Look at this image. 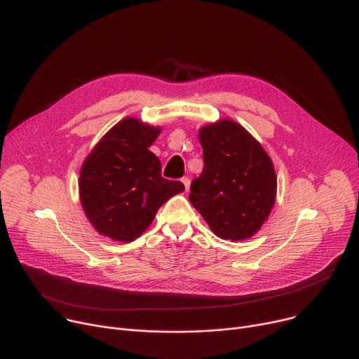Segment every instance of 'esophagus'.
<instances>
[{"mask_svg":"<svg viewBox=\"0 0 359 359\" xmlns=\"http://www.w3.org/2000/svg\"><path fill=\"white\" fill-rule=\"evenodd\" d=\"M182 183L184 184V191H186V192L189 191V187H191V180H189V177H182Z\"/></svg>","mask_w":359,"mask_h":359,"instance_id":"obj_1","label":"esophagus"}]
</instances>
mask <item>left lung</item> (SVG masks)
I'll return each mask as SVG.
<instances>
[{
  "label": "left lung",
  "mask_w": 359,
  "mask_h": 359,
  "mask_svg": "<svg viewBox=\"0 0 359 359\" xmlns=\"http://www.w3.org/2000/svg\"><path fill=\"white\" fill-rule=\"evenodd\" d=\"M199 141L205 165L191 184L192 205L219 238H250L275 203L276 175L271 157L230 119L203 126Z\"/></svg>",
  "instance_id": "1"
}]
</instances>
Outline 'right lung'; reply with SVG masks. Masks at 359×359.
<instances>
[{
	"instance_id": "add662e5",
	"label": "right lung",
	"mask_w": 359,
	"mask_h": 359,
	"mask_svg": "<svg viewBox=\"0 0 359 359\" xmlns=\"http://www.w3.org/2000/svg\"><path fill=\"white\" fill-rule=\"evenodd\" d=\"M161 129L126 118L93 148L80 172L83 210L102 236L132 241L153 222L160 206L184 191L161 177V163L148 149Z\"/></svg>"
}]
</instances>
